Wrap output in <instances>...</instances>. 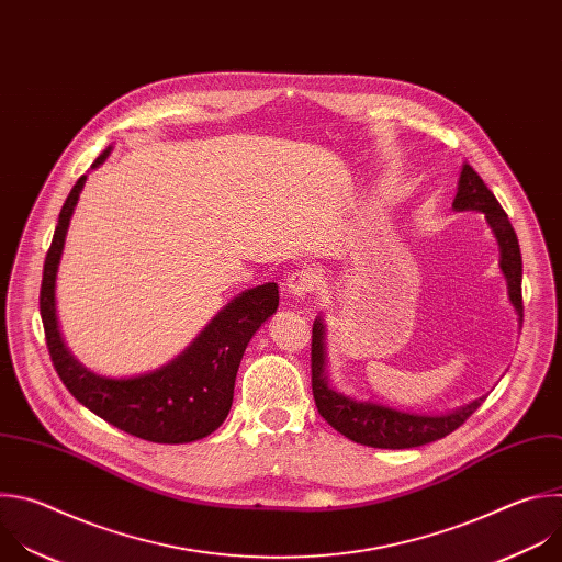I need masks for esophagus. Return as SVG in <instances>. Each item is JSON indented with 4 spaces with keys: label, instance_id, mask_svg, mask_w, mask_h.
Returning <instances> with one entry per match:
<instances>
[{
    "label": "esophagus",
    "instance_id": "1",
    "mask_svg": "<svg viewBox=\"0 0 562 562\" xmlns=\"http://www.w3.org/2000/svg\"><path fill=\"white\" fill-rule=\"evenodd\" d=\"M318 283H321V277L316 270L312 268H303V270H296L288 277V294H292L294 299H305L310 296L314 290H318Z\"/></svg>",
    "mask_w": 562,
    "mask_h": 562
}]
</instances>
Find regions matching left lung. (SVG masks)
I'll list each match as a JSON object with an SVG mask.
<instances>
[{
    "instance_id": "1",
    "label": "left lung",
    "mask_w": 562,
    "mask_h": 562,
    "mask_svg": "<svg viewBox=\"0 0 562 562\" xmlns=\"http://www.w3.org/2000/svg\"><path fill=\"white\" fill-rule=\"evenodd\" d=\"M454 210H479L485 214L492 233L501 246V270L509 285V301L522 321V257L518 237L501 207L494 192L485 186L472 166H463ZM312 394L318 414L344 436L355 442L381 447V450H407L431 440H438L459 429L485 401L476 398L470 405L440 416H420L398 412L379 403H361L348 398L327 385L325 374V344L321 316L312 325Z\"/></svg>"
}]
</instances>
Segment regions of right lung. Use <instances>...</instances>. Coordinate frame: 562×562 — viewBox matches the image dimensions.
<instances>
[{
  "label": "right lung",
  "instance_id": "1",
  "mask_svg": "<svg viewBox=\"0 0 562 562\" xmlns=\"http://www.w3.org/2000/svg\"><path fill=\"white\" fill-rule=\"evenodd\" d=\"M108 150L92 164L97 168ZM86 175L77 179L61 205L53 244L44 261L40 312L50 361L68 392L105 423L153 442H192L212 434L226 420L239 363L252 334L279 305L277 283L241 292L223 307L196 341L166 368L135 376L105 379L77 363L66 350L55 314V277L68 221L83 188Z\"/></svg>",
  "mask_w": 562,
  "mask_h": 562
}]
</instances>
